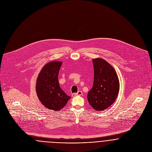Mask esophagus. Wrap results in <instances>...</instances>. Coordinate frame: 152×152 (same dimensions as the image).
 <instances>
[{"label": "esophagus", "instance_id": "esophagus-1", "mask_svg": "<svg viewBox=\"0 0 152 152\" xmlns=\"http://www.w3.org/2000/svg\"><path fill=\"white\" fill-rule=\"evenodd\" d=\"M83 94V92L81 91H78L77 93H74L72 94V96H77V95H82Z\"/></svg>", "mask_w": 152, "mask_h": 152}]
</instances>
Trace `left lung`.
Wrapping results in <instances>:
<instances>
[{
  "instance_id": "1",
  "label": "left lung",
  "mask_w": 152,
  "mask_h": 152,
  "mask_svg": "<svg viewBox=\"0 0 152 152\" xmlns=\"http://www.w3.org/2000/svg\"><path fill=\"white\" fill-rule=\"evenodd\" d=\"M94 71L93 87L88 92L89 104L96 110L102 111L116 100L119 91V81L113 67L105 60H92Z\"/></svg>"
}]
</instances>
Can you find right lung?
<instances>
[{
  "instance_id": "add662e5",
  "label": "right lung",
  "mask_w": 152,
  "mask_h": 152,
  "mask_svg": "<svg viewBox=\"0 0 152 152\" xmlns=\"http://www.w3.org/2000/svg\"><path fill=\"white\" fill-rule=\"evenodd\" d=\"M61 61H51L44 66L36 82L37 96L44 106L49 109L60 110L71 98L60 87L58 75Z\"/></svg>"
}]
</instances>
